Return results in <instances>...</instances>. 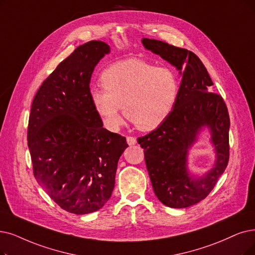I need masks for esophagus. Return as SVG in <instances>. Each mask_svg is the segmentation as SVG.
<instances>
[{
	"label": "esophagus",
	"mask_w": 255,
	"mask_h": 255,
	"mask_svg": "<svg viewBox=\"0 0 255 255\" xmlns=\"http://www.w3.org/2000/svg\"><path fill=\"white\" fill-rule=\"evenodd\" d=\"M127 142L128 145H135L137 143V140L135 137H127Z\"/></svg>",
	"instance_id": "1"
}]
</instances>
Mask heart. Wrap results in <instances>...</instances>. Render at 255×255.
I'll return each instance as SVG.
<instances>
[{
    "label": "heart",
    "mask_w": 255,
    "mask_h": 255,
    "mask_svg": "<svg viewBox=\"0 0 255 255\" xmlns=\"http://www.w3.org/2000/svg\"><path fill=\"white\" fill-rule=\"evenodd\" d=\"M105 89H92L90 98L110 130L122 124L120 108L138 129L159 128L174 110L179 84L172 71L130 58L106 69L100 77Z\"/></svg>",
    "instance_id": "obj_1"
}]
</instances>
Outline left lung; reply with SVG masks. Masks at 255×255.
Listing matches in <instances>:
<instances>
[{
    "mask_svg": "<svg viewBox=\"0 0 255 255\" xmlns=\"http://www.w3.org/2000/svg\"><path fill=\"white\" fill-rule=\"evenodd\" d=\"M141 42L182 76L176 105L168 118L137 141L144 149L146 168L158 200L171 208H186L204 200L227 167L230 127L227 107L220 95L209 93L213 83L195 53L162 40L144 37ZM204 129L210 131L216 161L211 170L200 176L188 169V154Z\"/></svg>",
    "mask_w": 255,
    "mask_h": 255,
    "instance_id": "left-lung-1",
    "label": "left lung"
}]
</instances>
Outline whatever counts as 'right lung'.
<instances>
[{
    "instance_id": "obj_1",
    "label": "right lung",
    "mask_w": 255,
    "mask_h": 255,
    "mask_svg": "<svg viewBox=\"0 0 255 255\" xmlns=\"http://www.w3.org/2000/svg\"><path fill=\"white\" fill-rule=\"evenodd\" d=\"M110 52L101 40L77 47L40 86L29 116L34 177L58 206L75 215L103 208L128 146L125 137L104 128L90 98L94 68Z\"/></svg>"
}]
</instances>
